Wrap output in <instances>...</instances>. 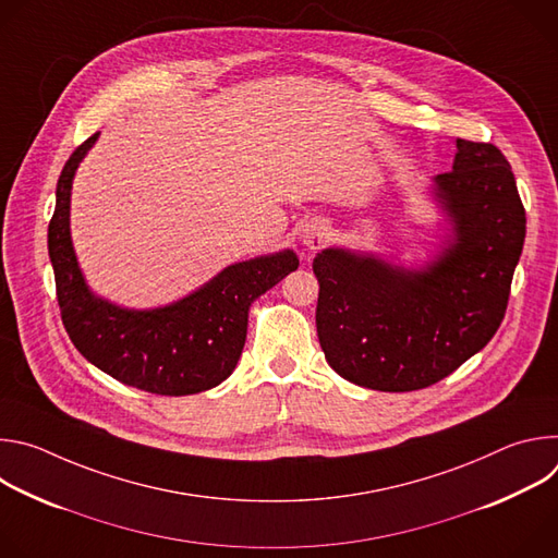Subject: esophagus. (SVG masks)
Here are the masks:
<instances>
[{
	"label": "esophagus",
	"mask_w": 558,
	"mask_h": 558,
	"mask_svg": "<svg viewBox=\"0 0 558 558\" xmlns=\"http://www.w3.org/2000/svg\"><path fill=\"white\" fill-rule=\"evenodd\" d=\"M329 235V227L323 220H313L302 229V245L308 250H320Z\"/></svg>",
	"instance_id": "obj_1"
}]
</instances>
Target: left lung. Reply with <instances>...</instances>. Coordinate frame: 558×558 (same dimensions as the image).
<instances>
[{"label":"left lung","instance_id":"8db88e82","mask_svg":"<svg viewBox=\"0 0 558 558\" xmlns=\"http://www.w3.org/2000/svg\"><path fill=\"white\" fill-rule=\"evenodd\" d=\"M435 196L454 235L422 271L336 247L313 260L317 338L329 366L357 386L426 388L480 353L504 320L525 241L508 158L493 143L457 138Z\"/></svg>","mask_w":558,"mask_h":558}]
</instances>
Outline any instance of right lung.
<instances>
[{
    "instance_id": "obj_1",
    "label": "right lung",
    "mask_w": 558,
    "mask_h": 558,
    "mask_svg": "<svg viewBox=\"0 0 558 558\" xmlns=\"http://www.w3.org/2000/svg\"><path fill=\"white\" fill-rule=\"evenodd\" d=\"M97 136L65 161L48 225L63 327L78 353L128 386L170 397L209 390L231 375L243 353L252 302L295 271L298 256L284 250L235 263L187 298L149 311L97 298L78 269L70 238L72 179Z\"/></svg>"
}]
</instances>
